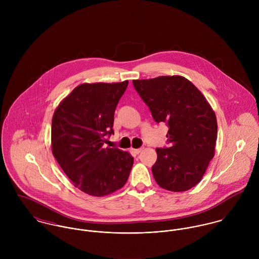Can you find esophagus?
<instances>
[{
  "label": "esophagus",
  "instance_id": "34e87169",
  "mask_svg": "<svg viewBox=\"0 0 259 259\" xmlns=\"http://www.w3.org/2000/svg\"><path fill=\"white\" fill-rule=\"evenodd\" d=\"M133 150H134V152L136 154H139V153H141L144 150V148H136V149H133Z\"/></svg>",
  "mask_w": 259,
  "mask_h": 259
}]
</instances>
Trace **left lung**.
Instances as JSON below:
<instances>
[{"instance_id":"left-lung-1","label":"left lung","mask_w":259,"mask_h":259,"mask_svg":"<svg viewBox=\"0 0 259 259\" xmlns=\"http://www.w3.org/2000/svg\"><path fill=\"white\" fill-rule=\"evenodd\" d=\"M134 87L156 122H165L168 148H156L151 167L156 184L185 191L202 179L214 155L218 121L203 95L181 75L134 79Z\"/></svg>"}]
</instances>
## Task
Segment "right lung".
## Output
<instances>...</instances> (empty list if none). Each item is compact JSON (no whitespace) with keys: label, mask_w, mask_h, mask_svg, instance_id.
Wrapping results in <instances>:
<instances>
[{"label":"right lung","mask_w":259,"mask_h":259,"mask_svg":"<svg viewBox=\"0 0 259 259\" xmlns=\"http://www.w3.org/2000/svg\"><path fill=\"white\" fill-rule=\"evenodd\" d=\"M128 81L82 83L60 104L52 120V151L74 186L104 196L125 185L134 157L105 148L113 134L114 111Z\"/></svg>","instance_id":"right-lung-1"}]
</instances>
